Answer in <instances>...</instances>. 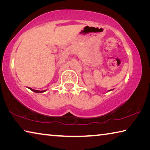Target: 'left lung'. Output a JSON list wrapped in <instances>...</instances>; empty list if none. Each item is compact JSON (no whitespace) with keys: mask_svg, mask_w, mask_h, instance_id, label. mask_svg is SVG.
Returning <instances> with one entry per match:
<instances>
[{"mask_svg":"<svg viewBox=\"0 0 150 150\" xmlns=\"http://www.w3.org/2000/svg\"><path fill=\"white\" fill-rule=\"evenodd\" d=\"M110 91H111V90H110Z\"/></svg>","mask_w":150,"mask_h":150,"instance_id":"left-lung-1","label":"left lung"}]
</instances>
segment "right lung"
<instances>
[{
    "label": "right lung",
    "instance_id": "add662e5",
    "mask_svg": "<svg viewBox=\"0 0 150 150\" xmlns=\"http://www.w3.org/2000/svg\"><path fill=\"white\" fill-rule=\"evenodd\" d=\"M28 88L29 89H30L31 91H34V92H35V93H44V92H45V91L46 90H45V91H38V90H34V89H32V88H30V87H28Z\"/></svg>",
    "mask_w": 150,
    "mask_h": 150
}]
</instances>
